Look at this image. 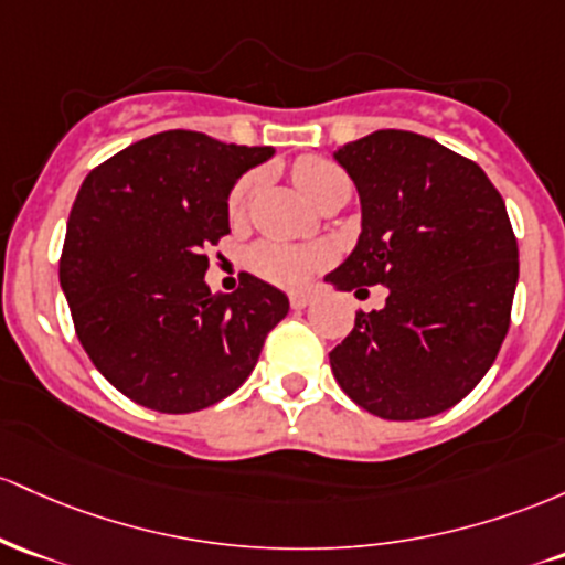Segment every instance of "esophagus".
Wrapping results in <instances>:
<instances>
[{
    "label": "esophagus",
    "mask_w": 565,
    "mask_h": 565,
    "mask_svg": "<svg viewBox=\"0 0 565 565\" xmlns=\"http://www.w3.org/2000/svg\"><path fill=\"white\" fill-rule=\"evenodd\" d=\"M288 301H290V307H294V309H303L309 301H312V296H309L307 290H294V294L288 296Z\"/></svg>",
    "instance_id": "obj_1"
}]
</instances>
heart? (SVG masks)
I'll return each instance as SVG.
<instances>
[{
    "label": "heart",
    "mask_w": 565,
    "mask_h": 565,
    "mask_svg": "<svg viewBox=\"0 0 565 565\" xmlns=\"http://www.w3.org/2000/svg\"><path fill=\"white\" fill-rule=\"evenodd\" d=\"M294 181L296 186L307 194L309 200L317 202L328 189L335 186V183L350 181L344 175V170L339 164H333L326 157H301L299 162L294 164ZM258 189V175L248 173L237 181V186L232 189L230 194V215L234 221L243 218L245 211L250 207L253 198H256ZM322 262H326V250L315 248V245H288V243H275V239H266V243H258L256 248L248 253L250 269L256 271L264 280L285 285V288H296V285L307 282L309 275L315 269H320Z\"/></svg>",
    "instance_id": "1"
}]
</instances>
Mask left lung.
Segmentation results:
<instances>
[{
    "instance_id": "obj_1",
    "label": "left lung",
    "mask_w": 565,
    "mask_h": 565,
    "mask_svg": "<svg viewBox=\"0 0 565 565\" xmlns=\"http://www.w3.org/2000/svg\"><path fill=\"white\" fill-rule=\"evenodd\" d=\"M363 232L326 282L390 288L331 352L341 390L367 414L414 422L475 390L510 328L518 239L502 194L467 157L408 130L344 143Z\"/></svg>"
}]
</instances>
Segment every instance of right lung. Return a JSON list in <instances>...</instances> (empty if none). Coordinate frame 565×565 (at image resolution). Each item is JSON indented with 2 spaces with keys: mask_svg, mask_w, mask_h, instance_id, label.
Returning <instances> with one entry per match:
<instances>
[{
  "mask_svg": "<svg viewBox=\"0 0 565 565\" xmlns=\"http://www.w3.org/2000/svg\"><path fill=\"white\" fill-rule=\"evenodd\" d=\"M271 146L164 130L82 181L61 253V288L87 358L125 397L192 414L232 395L288 315V296L245 275L211 294L205 250L230 234V192Z\"/></svg>",
  "mask_w": 565,
  "mask_h": 565,
  "instance_id": "obj_1",
  "label": "right lung"
}]
</instances>
